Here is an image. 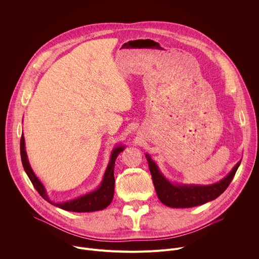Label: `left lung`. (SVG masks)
Here are the masks:
<instances>
[{
  "mask_svg": "<svg viewBox=\"0 0 259 259\" xmlns=\"http://www.w3.org/2000/svg\"><path fill=\"white\" fill-rule=\"evenodd\" d=\"M145 158L149 163L159 200L164 205L171 208H192L215 200L228 189L242 161L240 160L223 179L204 186V184L172 182L162 173L157 163L149 154H145Z\"/></svg>",
  "mask_w": 259,
  "mask_h": 259,
  "instance_id": "obj_1",
  "label": "left lung"
}]
</instances>
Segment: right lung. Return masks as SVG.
<instances>
[{
	"instance_id": "obj_1",
	"label": "right lung",
	"mask_w": 259,
	"mask_h": 259,
	"mask_svg": "<svg viewBox=\"0 0 259 259\" xmlns=\"http://www.w3.org/2000/svg\"><path fill=\"white\" fill-rule=\"evenodd\" d=\"M125 150V145L117 144L114 146V149L110 153L109 161L104 171L102 180L99 186L84 195H81L77 198L69 199L62 202H54L48 196L46 188L42 181L36 176L29 164L27 154L25 151V140L23 136V132L21 134L20 139V155H21V162L25 173L27 174L28 178L30 179L32 186L34 189L38 191V193L46 200L48 203L66 210L70 212H94L105 209L113 201L114 192H115V176H114V169H115V162L120 155Z\"/></svg>"
}]
</instances>
